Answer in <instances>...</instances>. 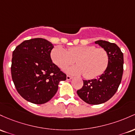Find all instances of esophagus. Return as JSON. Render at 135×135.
<instances>
[{"label": "esophagus", "mask_w": 135, "mask_h": 135, "mask_svg": "<svg viewBox=\"0 0 135 135\" xmlns=\"http://www.w3.org/2000/svg\"><path fill=\"white\" fill-rule=\"evenodd\" d=\"M73 77L69 75H67V76H66V79H67V80H70L71 79H72Z\"/></svg>", "instance_id": "obj_1"}]
</instances>
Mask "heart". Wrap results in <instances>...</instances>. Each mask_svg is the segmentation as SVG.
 <instances>
[{
  "instance_id": "1",
  "label": "heart",
  "mask_w": 135,
  "mask_h": 135,
  "mask_svg": "<svg viewBox=\"0 0 135 135\" xmlns=\"http://www.w3.org/2000/svg\"><path fill=\"white\" fill-rule=\"evenodd\" d=\"M51 58L53 62L60 69L70 66L75 60L76 66L69 68L66 71L75 75L83 74L87 79H92L102 75L109 62V56L106 50L94 46H71L67 50L57 46L51 50Z\"/></svg>"
}]
</instances>
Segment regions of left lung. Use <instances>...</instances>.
I'll list each match as a JSON object with an SVG mask.
<instances>
[{"mask_svg": "<svg viewBox=\"0 0 135 135\" xmlns=\"http://www.w3.org/2000/svg\"><path fill=\"white\" fill-rule=\"evenodd\" d=\"M95 43L106 50L109 56L108 67L102 75L90 80L77 90L78 96L90 104H99L108 101L115 94L122 80L124 57L120 48L115 43L98 40Z\"/></svg>", "mask_w": 135, "mask_h": 135, "instance_id": "obj_1", "label": "left lung"}]
</instances>
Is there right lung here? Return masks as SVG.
<instances>
[{
	"label": "right lung",
	"mask_w": 135,
	"mask_h": 135,
	"mask_svg": "<svg viewBox=\"0 0 135 135\" xmlns=\"http://www.w3.org/2000/svg\"><path fill=\"white\" fill-rule=\"evenodd\" d=\"M54 46L43 38L25 40L13 52L11 70L15 87L25 100L41 104L49 101L58 90L64 73L52 62L50 53Z\"/></svg>",
	"instance_id": "1"
}]
</instances>
